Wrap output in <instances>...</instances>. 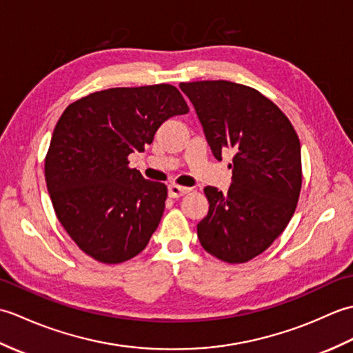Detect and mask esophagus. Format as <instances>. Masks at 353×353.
<instances>
[{
	"label": "esophagus",
	"instance_id": "esophagus-1",
	"mask_svg": "<svg viewBox=\"0 0 353 353\" xmlns=\"http://www.w3.org/2000/svg\"><path fill=\"white\" fill-rule=\"evenodd\" d=\"M191 190L186 188V186H181V185H176V183H171L168 185V196L172 199H177V197H182L185 194H188Z\"/></svg>",
	"mask_w": 353,
	"mask_h": 353
}]
</instances>
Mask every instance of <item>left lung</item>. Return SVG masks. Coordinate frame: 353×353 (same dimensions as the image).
<instances>
[{
    "instance_id": "left-lung-1",
    "label": "left lung",
    "mask_w": 353,
    "mask_h": 353,
    "mask_svg": "<svg viewBox=\"0 0 353 353\" xmlns=\"http://www.w3.org/2000/svg\"><path fill=\"white\" fill-rule=\"evenodd\" d=\"M216 159L234 154L228 192L206 186L197 224L203 249L228 264L265 252L287 228L302 188L301 142L288 117L250 86L228 80L181 83Z\"/></svg>"
}]
</instances>
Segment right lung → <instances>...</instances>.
Instances as JSON below:
<instances>
[{"label":"right lung","instance_id":"add662e5","mask_svg":"<svg viewBox=\"0 0 353 353\" xmlns=\"http://www.w3.org/2000/svg\"><path fill=\"white\" fill-rule=\"evenodd\" d=\"M190 108L168 83L110 88L71 103L52 132L45 181L59 221L92 259L121 264L145 249L162 219L167 186L129 167L156 130Z\"/></svg>","mask_w":353,"mask_h":353}]
</instances>
